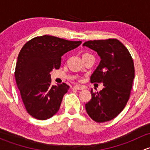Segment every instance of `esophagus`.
<instances>
[{"mask_svg": "<svg viewBox=\"0 0 150 150\" xmlns=\"http://www.w3.org/2000/svg\"><path fill=\"white\" fill-rule=\"evenodd\" d=\"M83 88H84L83 86H78V85H76V86H75L73 87V89H76V90H83Z\"/></svg>", "mask_w": 150, "mask_h": 150, "instance_id": "1", "label": "esophagus"}]
</instances>
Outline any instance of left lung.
I'll list each match as a JSON object with an SVG mask.
<instances>
[{
  "label": "left lung",
  "instance_id": "1",
  "mask_svg": "<svg viewBox=\"0 0 150 150\" xmlns=\"http://www.w3.org/2000/svg\"><path fill=\"white\" fill-rule=\"evenodd\" d=\"M83 46L94 50L101 58L91 83H102L104 86L99 92L91 91L92 98L86 104V112L94 121H110L121 112L130 98L135 75L132 57L115 38L88 40Z\"/></svg>",
  "mask_w": 150,
  "mask_h": 150
}]
</instances>
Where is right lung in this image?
Wrapping results in <instances>:
<instances>
[{
  "label": "right lung",
  "instance_id": "right-lung-1",
  "mask_svg": "<svg viewBox=\"0 0 150 150\" xmlns=\"http://www.w3.org/2000/svg\"><path fill=\"white\" fill-rule=\"evenodd\" d=\"M81 43L45 35L31 39L22 47L15 79L24 105L32 117L44 120L59 111L69 86L64 83L51 86L50 72L60 67L62 56Z\"/></svg>",
  "mask_w": 150,
  "mask_h": 150
}]
</instances>
